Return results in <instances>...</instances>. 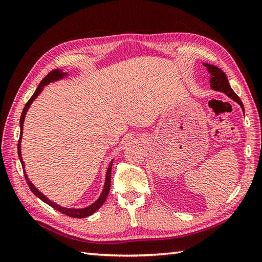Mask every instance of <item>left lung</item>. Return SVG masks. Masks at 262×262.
I'll return each instance as SVG.
<instances>
[{
    "label": "left lung",
    "mask_w": 262,
    "mask_h": 262,
    "mask_svg": "<svg viewBox=\"0 0 262 262\" xmlns=\"http://www.w3.org/2000/svg\"><path fill=\"white\" fill-rule=\"evenodd\" d=\"M204 66L206 69H207L208 73H209V84L210 88L213 89L215 91H220V92H223L225 93L227 97L231 98L232 100H234L235 102H237L238 104L241 105V108L244 113V107H243V103L236 96V93L232 90V88L229 83V80H227L226 74L224 73L223 71L221 69L217 68L215 65H211V64H207V63H203Z\"/></svg>",
    "instance_id": "obj_1"
}]
</instances>
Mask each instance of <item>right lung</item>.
<instances>
[{"label": "right lung", "mask_w": 262, "mask_h": 262, "mask_svg": "<svg viewBox=\"0 0 262 262\" xmlns=\"http://www.w3.org/2000/svg\"><path fill=\"white\" fill-rule=\"evenodd\" d=\"M68 75H69V73H66V72H64L63 70H54V71H52L51 73L47 74L45 77H43L42 81L39 83V85L36 89L35 93L32 94V97L29 99V101L26 103L24 110H22L21 118H20V138H19V142H18V155H19L20 162H21V165H22V169H25V162H24V160H22V157H21V138H22V132H24V122H25L27 111H28V109H29L31 103L33 102V100H35L39 96V94L41 93V91L43 90V88H45V85H48L49 83H52V82H56V81L62 80L63 77H66ZM113 161H111V162L109 163L107 173H105L104 186H103L101 194H100L99 198L96 200V202H94L93 204H91L90 206H88V207H84V208L62 207V206H60V205L54 203L53 200L48 199L45 196V194L41 193L35 186H33V183L29 180V178H28L26 171H24V172H25L26 180H27L28 186H29V188H30V190L32 191L33 194H36L38 198H40L43 203L48 204L49 206H52L53 208H55L56 210L60 211V213H62V214H65V215L70 216V217H74V219H84V217H88V216L92 215L93 213H96V211L103 205V203L105 202V199H107V197H108V193H109V190H110V183H111V168H113Z\"/></svg>", "instance_id": "1"}]
</instances>
